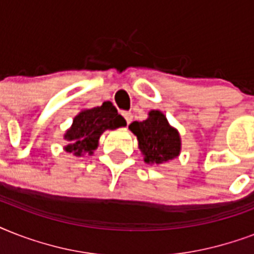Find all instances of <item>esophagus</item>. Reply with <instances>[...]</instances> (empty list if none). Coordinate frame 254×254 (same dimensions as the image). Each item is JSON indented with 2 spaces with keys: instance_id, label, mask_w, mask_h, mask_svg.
Returning <instances> with one entry per match:
<instances>
[{
  "instance_id": "esophagus-1",
  "label": "esophagus",
  "mask_w": 254,
  "mask_h": 254,
  "mask_svg": "<svg viewBox=\"0 0 254 254\" xmlns=\"http://www.w3.org/2000/svg\"><path fill=\"white\" fill-rule=\"evenodd\" d=\"M123 116H124V119H125V121H127V125H129L131 121V119H133V115H131L130 112H123Z\"/></svg>"
}]
</instances>
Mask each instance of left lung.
<instances>
[{"label": "left lung", "mask_w": 254, "mask_h": 254, "mask_svg": "<svg viewBox=\"0 0 254 254\" xmlns=\"http://www.w3.org/2000/svg\"><path fill=\"white\" fill-rule=\"evenodd\" d=\"M129 129L137 135L139 149L145 155V162H167L179 155V133L170 127L162 112L151 111L147 120L142 123H131Z\"/></svg>", "instance_id": "1"}]
</instances>
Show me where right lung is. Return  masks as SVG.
<instances>
[{
	"label": "right lung",
	"instance_id": "obj_1",
	"mask_svg": "<svg viewBox=\"0 0 254 254\" xmlns=\"http://www.w3.org/2000/svg\"><path fill=\"white\" fill-rule=\"evenodd\" d=\"M125 125V119L119 115L115 105L109 101L103 103L101 107L85 109L73 119L72 127L65 133L64 138L68 141L65 151L75 155H83L84 153L92 154L104 130Z\"/></svg>",
	"mask_w": 254,
	"mask_h": 254
}]
</instances>
